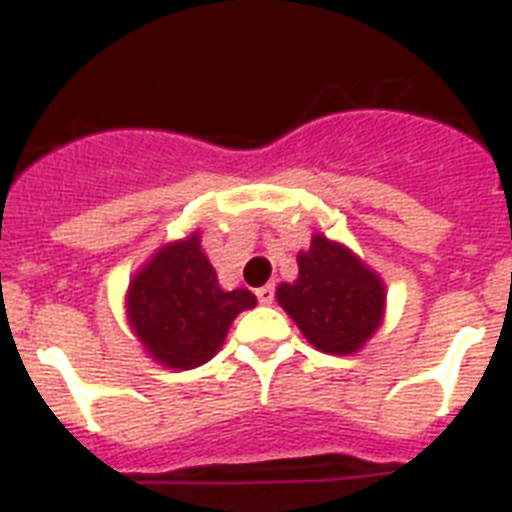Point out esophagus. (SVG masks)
<instances>
[{"instance_id": "esophagus-1", "label": "esophagus", "mask_w": 512, "mask_h": 512, "mask_svg": "<svg viewBox=\"0 0 512 512\" xmlns=\"http://www.w3.org/2000/svg\"><path fill=\"white\" fill-rule=\"evenodd\" d=\"M257 301H260V304H273V299H275V286L273 283H268V286H262V288H257Z\"/></svg>"}]
</instances>
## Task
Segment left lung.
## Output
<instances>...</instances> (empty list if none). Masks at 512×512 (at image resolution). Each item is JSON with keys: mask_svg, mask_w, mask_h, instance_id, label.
Returning <instances> with one entry per match:
<instances>
[{"mask_svg": "<svg viewBox=\"0 0 512 512\" xmlns=\"http://www.w3.org/2000/svg\"><path fill=\"white\" fill-rule=\"evenodd\" d=\"M384 283L342 244L317 234L299 252V278L281 283L278 304L322 353L350 355L379 330Z\"/></svg>", "mask_w": 512, "mask_h": 512, "instance_id": "left-lung-1", "label": "left lung"}]
</instances>
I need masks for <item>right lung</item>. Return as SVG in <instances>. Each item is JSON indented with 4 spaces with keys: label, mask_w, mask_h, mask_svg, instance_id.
Here are the masks:
<instances>
[{
    "label": "right lung",
    "mask_w": 512,
    "mask_h": 512,
    "mask_svg": "<svg viewBox=\"0 0 512 512\" xmlns=\"http://www.w3.org/2000/svg\"><path fill=\"white\" fill-rule=\"evenodd\" d=\"M255 304L247 288L219 286L198 234L159 250L128 288L133 332L151 358L180 371L211 361L234 317Z\"/></svg>",
    "instance_id": "obj_1"
}]
</instances>
